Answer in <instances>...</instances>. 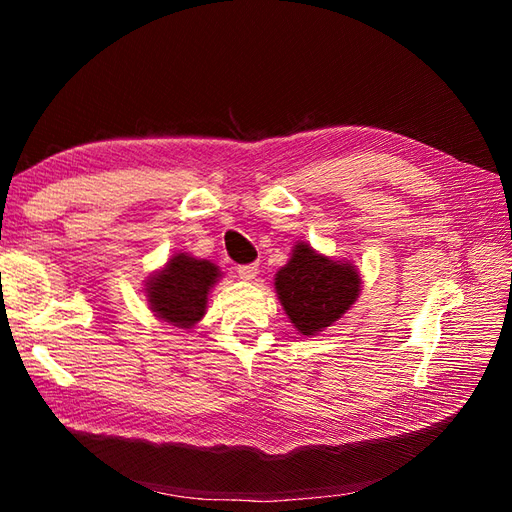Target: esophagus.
I'll return each instance as SVG.
<instances>
[{
    "instance_id": "1",
    "label": "esophagus",
    "mask_w": 512,
    "mask_h": 512,
    "mask_svg": "<svg viewBox=\"0 0 512 512\" xmlns=\"http://www.w3.org/2000/svg\"><path fill=\"white\" fill-rule=\"evenodd\" d=\"M237 273H239L241 280L252 282L254 277L258 275V265H256V262H252V265H239V267H237Z\"/></svg>"
}]
</instances>
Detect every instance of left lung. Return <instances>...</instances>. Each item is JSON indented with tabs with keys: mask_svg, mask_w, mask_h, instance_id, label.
Returning <instances> with one entry per match:
<instances>
[{
	"mask_svg": "<svg viewBox=\"0 0 512 512\" xmlns=\"http://www.w3.org/2000/svg\"><path fill=\"white\" fill-rule=\"evenodd\" d=\"M275 290L294 329L309 337L346 314L359 297L361 277L350 262H333L309 243H297L288 265L275 275Z\"/></svg>",
	"mask_w": 512,
	"mask_h": 512,
	"instance_id": "obj_1",
	"label": "left lung"
}]
</instances>
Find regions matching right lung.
<instances>
[{
  "mask_svg": "<svg viewBox=\"0 0 512 512\" xmlns=\"http://www.w3.org/2000/svg\"><path fill=\"white\" fill-rule=\"evenodd\" d=\"M220 269L209 260L175 254L168 265L147 280V301L156 316L179 329H192L205 316L207 297Z\"/></svg>",
  "mask_w": 512,
  "mask_h": 512,
  "instance_id": "add662e5",
  "label": "right lung"
}]
</instances>
